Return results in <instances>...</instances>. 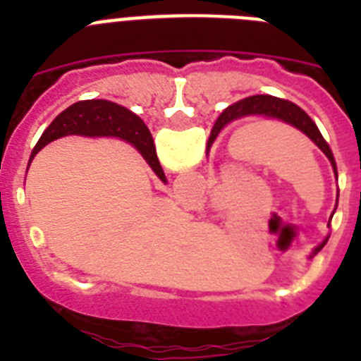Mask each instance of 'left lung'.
I'll return each instance as SVG.
<instances>
[{
	"instance_id": "8db88e82",
	"label": "left lung",
	"mask_w": 361,
	"mask_h": 361,
	"mask_svg": "<svg viewBox=\"0 0 361 361\" xmlns=\"http://www.w3.org/2000/svg\"><path fill=\"white\" fill-rule=\"evenodd\" d=\"M255 114L266 116V118H275V120L285 121V123L302 130L303 135H307L309 138L322 149V153H324L326 157L330 159L331 166H334V172H336L337 176V166L336 159H334V153H331L330 146H328L324 138H322L319 127L314 125V121L294 103L285 101V99L271 97V95H255V97H247L243 99V101H240V103L228 106V109L219 116V120L215 121L214 130H212V135H209L208 147L214 144L215 136L219 135V130L223 129L226 123H231V121L238 120V118H245V116ZM322 247H324V243L320 247H317V251H320Z\"/></svg>"
}]
</instances>
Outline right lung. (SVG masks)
I'll use <instances>...</instances> for the list:
<instances>
[{
  "mask_svg": "<svg viewBox=\"0 0 361 361\" xmlns=\"http://www.w3.org/2000/svg\"><path fill=\"white\" fill-rule=\"evenodd\" d=\"M65 135H86V136H120L123 140L135 144V147L144 155L147 164L152 166L153 172L166 181L164 172L159 164L155 146H153L152 133L147 129L144 121L135 116L130 110L123 109L120 104L110 103V101H80L73 104L67 110L48 125V129L37 142L33 155L48 142L61 138Z\"/></svg>",
  "mask_w": 361,
  "mask_h": 361,
  "instance_id": "obj_1",
  "label": "right lung"
}]
</instances>
